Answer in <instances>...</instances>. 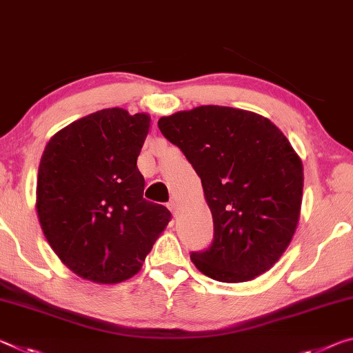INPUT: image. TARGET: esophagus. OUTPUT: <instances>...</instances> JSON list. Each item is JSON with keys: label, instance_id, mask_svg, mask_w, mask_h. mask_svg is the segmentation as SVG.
Instances as JSON below:
<instances>
[{"label": "esophagus", "instance_id": "obj_1", "mask_svg": "<svg viewBox=\"0 0 353 353\" xmlns=\"http://www.w3.org/2000/svg\"><path fill=\"white\" fill-rule=\"evenodd\" d=\"M167 208H169V210L172 211V214L175 216V214H176V210H178V203H176V200H170L169 203H167Z\"/></svg>", "mask_w": 353, "mask_h": 353}]
</instances>
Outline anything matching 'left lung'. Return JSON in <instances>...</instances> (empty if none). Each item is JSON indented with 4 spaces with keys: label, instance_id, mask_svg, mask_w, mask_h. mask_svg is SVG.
Returning a JSON list of instances; mask_svg holds the SVG:
<instances>
[{
    "label": "left lung",
    "instance_id": "left-lung-1",
    "mask_svg": "<svg viewBox=\"0 0 353 353\" xmlns=\"http://www.w3.org/2000/svg\"><path fill=\"white\" fill-rule=\"evenodd\" d=\"M158 126L197 172L214 222L211 245L190 255L195 268L223 283L269 270L302 205V161L286 136L263 115L212 105L161 117Z\"/></svg>",
    "mask_w": 353,
    "mask_h": 353
}]
</instances>
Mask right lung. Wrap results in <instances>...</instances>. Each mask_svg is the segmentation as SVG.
Wrapping results in <instances>:
<instances>
[{"label":"right lung","instance_id":"right-lung-1","mask_svg":"<svg viewBox=\"0 0 353 353\" xmlns=\"http://www.w3.org/2000/svg\"><path fill=\"white\" fill-rule=\"evenodd\" d=\"M150 115L101 109L57 131L43 150L37 216L61 261L85 280L120 283L142 268L170 221L143 199L137 156Z\"/></svg>","mask_w":353,"mask_h":353}]
</instances>
